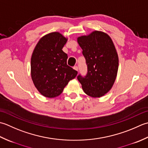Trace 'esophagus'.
<instances>
[{"mask_svg": "<svg viewBox=\"0 0 148 148\" xmlns=\"http://www.w3.org/2000/svg\"><path fill=\"white\" fill-rule=\"evenodd\" d=\"M73 69L75 70H76V71H78V66H75L74 67H73Z\"/></svg>", "mask_w": 148, "mask_h": 148, "instance_id": "obj_1", "label": "esophagus"}]
</instances>
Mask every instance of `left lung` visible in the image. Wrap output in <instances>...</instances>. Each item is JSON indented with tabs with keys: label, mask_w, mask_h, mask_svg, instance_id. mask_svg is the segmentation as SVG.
Segmentation results:
<instances>
[{
	"label": "left lung",
	"mask_w": 148,
	"mask_h": 148,
	"mask_svg": "<svg viewBox=\"0 0 148 148\" xmlns=\"http://www.w3.org/2000/svg\"><path fill=\"white\" fill-rule=\"evenodd\" d=\"M86 61L87 73L77 79L84 92L93 98L104 96L115 82L119 59L112 39L106 33L95 31L77 38Z\"/></svg>",
	"instance_id": "obj_1"
}]
</instances>
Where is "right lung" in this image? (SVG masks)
<instances>
[{"label": "right lung", "instance_id": "right-lung-1", "mask_svg": "<svg viewBox=\"0 0 148 148\" xmlns=\"http://www.w3.org/2000/svg\"><path fill=\"white\" fill-rule=\"evenodd\" d=\"M67 38L58 32L42 37L31 57V78L36 89L47 98L62 93L78 72L67 64L68 55L62 51Z\"/></svg>", "mask_w": 148, "mask_h": 148}]
</instances>
